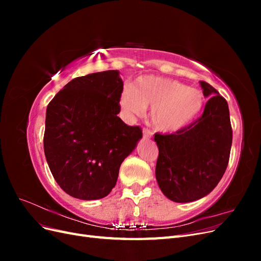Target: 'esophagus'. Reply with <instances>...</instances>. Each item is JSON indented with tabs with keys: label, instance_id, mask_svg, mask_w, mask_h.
I'll use <instances>...</instances> for the list:
<instances>
[{
	"label": "esophagus",
	"instance_id": "esophagus-1",
	"mask_svg": "<svg viewBox=\"0 0 261 261\" xmlns=\"http://www.w3.org/2000/svg\"><path fill=\"white\" fill-rule=\"evenodd\" d=\"M143 133H144V138H147V139H148V138L151 137V132H150L149 129H146V128H145Z\"/></svg>",
	"mask_w": 261,
	"mask_h": 261
}]
</instances>
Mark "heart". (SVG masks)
Masks as SVG:
<instances>
[{
  "instance_id": "obj_1",
  "label": "heart",
  "mask_w": 261,
  "mask_h": 261,
  "mask_svg": "<svg viewBox=\"0 0 261 261\" xmlns=\"http://www.w3.org/2000/svg\"><path fill=\"white\" fill-rule=\"evenodd\" d=\"M118 106L126 117L141 116L147 108H151L150 120L153 127L171 134L185 128L199 115L204 97L200 90L170 78L141 76L133 87L123 89Z\"/></svg>"
}]
</instances>
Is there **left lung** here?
<instances>
[{
	"mask_svg": "<svg viewBox=\"0 0 261 261\" xmlns=\"http://www.w3.org/2000/svg\"><path fill=\"white\" fill-rule=\"evenodd\" d=\"M209 98L199 120L171 135L155 134L159 148L155 178L161 192L174 202H192L210 194L226 170L232 127L226 100L206 82Z\"/></svg>",
	"mask_w": 261,
	"mask_h": 261,
	"instance_id": "8db88e82",
	"label": "left lung"
}]
</instances>
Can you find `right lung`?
Listing matches in <instances>:
<instances>
[{
  "mask_svg": "<svg viewBox=\"0 0 261 261\" xmlns=\"http://www.w3.org/2000/svg\"><path fill=\"white\" fill-rule=\"evenodd\" d=\"M123 81L118 70L74 78L46 108L43 147L54 179L82 200L105 198L115 186L122 162L143 133L117 114Z\"/></svg>",
  "mask_w": 261,
  "mask_h": 261,
  "instance_id": "obj_1",
  "label": "right lung"
}]
</instances>
